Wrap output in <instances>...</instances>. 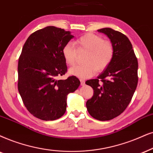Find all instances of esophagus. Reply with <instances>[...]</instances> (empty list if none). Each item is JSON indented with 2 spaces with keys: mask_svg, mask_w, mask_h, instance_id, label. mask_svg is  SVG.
Returning a JSON list of instances; mask_svg holds the SVG:
<instances>
[{
  "mask_svg": "<svg viewBox=\"0 0 153 153\" xmlns=\"http://www.w3.org/2000/svg\"><path fill=\"white\" fill-rule=\"evenodd\" d=\"M80 85H85V80H82V79H80Z\"/></svg>",
  "mask_w": 153,
  "mask_h": 153,
  "instance_id": "34e87169",
  "label": "esophagus"
}]
</instances>
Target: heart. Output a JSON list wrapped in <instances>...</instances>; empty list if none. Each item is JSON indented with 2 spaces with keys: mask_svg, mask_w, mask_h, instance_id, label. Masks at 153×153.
Wrapping results in <instances>:
<instances>
[{
  "mask_svg": "<svg viewBox=\"0 0 153 153\" xmlns=\"http://www.w3.org/2000/svg\"><path fill=\"white\" fill-rule=\"evenodd\" d=\"M75 44L79 50H85L87 53L82 65H75L69 70L70 74L79 78H89L97 72H101L111 63L114 56V47L109 42L104 41L102 36L87 33L77 39ZM62 54L64 61L69 66L76 62L77 50L71 43L63 46Z\"/></svg>",
  "mask_w": 153,
  "mask_h": 153,
  "instance_id": "obj_1",
  "label": "heart"
}]
</instances>
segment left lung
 Masks as SVG:
<instances>
[{
  "mask_svg": "<svg viewBox=\"0 0 153 153\" xmlns=\"http://www.w3.org/2000/svg\"><path fill=\"white\" fill-rule=\"evenodd\" d=\"M105 34L114 47L111 63L96 79L86 81L94 94L86 102L89 114L95 119L109 121L124 111L138 85V60L128 38L111 28L97 30Z\"/></svg>",
  "mask_w": 153,
  "mask_h": 153,
  "instance_id": "left-lung-1",
  "label": "left lung"
}]
</instances>
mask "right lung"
I'll use <instances>...</instances> for the list:
<instances>
[{"label": "right lung", "instance_id": "add662e5", "mask_svg": "<svg viewBox=\"0 0 153 153\" xmlns=\"http://www.w3.org/2000/svg\"><path fill=\"white\" fill-rule=\"evenodd\" d=\"M73 37L69 31L49 26L29 36L18 61V91L29 112L44 121L59 119L66 110L68 94L80 82L72 75L66 80L67 65L62 49Z\"/></svg>", "mask_w": 153, "mask_h": 153}]
</instances>
